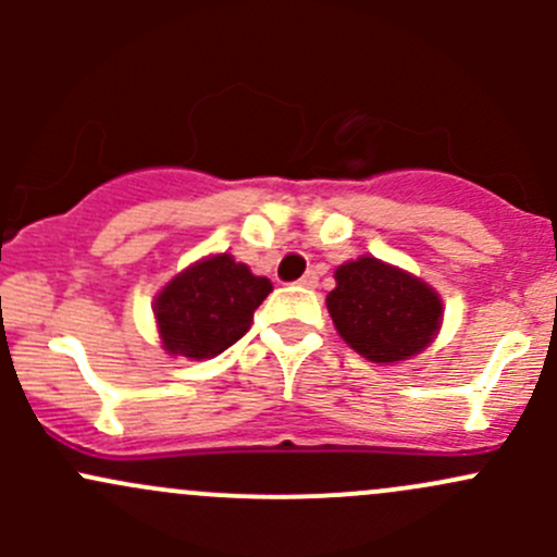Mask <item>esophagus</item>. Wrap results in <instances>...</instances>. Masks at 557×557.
<instances>
[{
  "label": "esophagus",
  "mask_w": 557,
  "mask_h": 557,
  "mask_svg": "<svg viewBox=\"0 0 557 557\" xmlns=\"http://www.w3.org/2000/svg\"><path fill=\"white\" fill-rule=\"evenodd\" d=\"M299 285L301 288H314V285H318V272H307L305 277L299 280Z\"/></svg>",
  "instance_id": "obj_1"
}]
</instances>
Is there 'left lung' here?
<instances>
[{
  "mask_svg": "<svg viewBox=\"0 0 557 557\" xmlns=\"http://www.w3.org/2000/svg\"><path fill=\"white\" fill-rule=\"evenodd\" d=\"M334 280L325 307L336 334L367 361H407L440 334L445 307L425 280L374 256L345 261Z\"/></svg>",
  "mask_w": 557,
  "mask_h": 557,
  "instance_id": "1",
  "label": "left lung"
}]
</instances>
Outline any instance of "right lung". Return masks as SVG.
<instances>
[{
	"label": "right lung",
	"mask_w": 557,
	"mask_h": 557,
	"mask_svg": "<svg viewBox=\"0 0 557 557\" xmlns=\"http://www.w3.org/2000/svg\"><path fill=\"white\" fill-rule=\"evenodd\" d=\"M269 294L272 283L228 252L199 258L156 294L161 347L190 361L221 356L247 334L252 312Z\"/></svg>",
	"instance_id": "right-lung-1"
}]
</instances>
